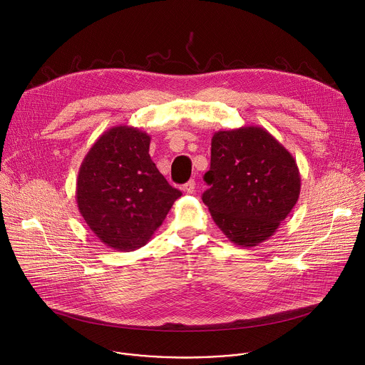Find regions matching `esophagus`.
Segmentation results:
<instances>
[{"label": "esophagus", "mask_w": 365, "mask_h": 365, "mask_svg": "<svg viewBox=\"0 0 365 365\" xmlns=\"http://www.w3.org/2000/svg\"><path fill=\"white\" fill-rule=\"evenodd\" d=\"M183 189H185V192H187V193H193L195 189H196V182H195L193 179H190V180L183 186Z\"/></svg>", "instance_id": "1"}]
</instances>
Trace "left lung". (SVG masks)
I'll return each mask as SVG.
<instances>
[{"label": "left lung", "mask_w": 365, "mask_h": 365, "mask_svg": "<svg viewBox=\"0 0 365 365\" xmlns=\"http://www.w3.org/2000/svg\"><path fill=\"white\" fill-rule=\"evenodd\" d=\"M202 195L214 222L240 247L269 240L287 218L300 193L293 155L264 128L217 131L211 169Z\"/></svg>", "instance_id": "1"}]
</instances>
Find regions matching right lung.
I'll list each match as a JSON object with an SVG mask.
<instances>
[{
	"mask_svg": "<svg viewBox=\"0 0 365 365\" xmlns=\"http://www.w3.org/2000/svg\"><path fill=\"white\" fill-rule=\"evenodd\" d=\"M150 135L113 127L89 148L76 180L79 212L110 248L133 251L147 244L182 192L153 163Z\"/></svg>",
	"mask_w": 365,
	"mask_h": 365,
	"instance_id": "1",
	"label": "right lung"
}]
</instances>
